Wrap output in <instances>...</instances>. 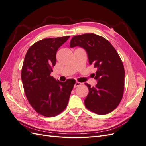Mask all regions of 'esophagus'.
<instances>
[{"label": "esophagus", "mask_w": 146, "mask_h": 146, "mask_svg": "<svg viewBox=\"0 0 146 146\" xmlns=\"http://www.w3.org/2000/svg\"><path fill=\"white\" fill-rule=\"evenodd\" d=\"M82 84V83H80V82H76V83H75V84H74V88H77V86L81 85Z\"/></svg>", "instance_id": "1"}]
</instances>
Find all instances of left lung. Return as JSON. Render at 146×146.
<instances>
[{"label": "left lung", "mask_w": 146, "mask_h": 146, "mask_svg": "<svg viewBox=\"0 0 146 146\" xmlns=\"http://www.w3.org/2000/svg\"><path fill=\"white\" fill-rule=\"evenodd\" d=\"M77 46L85 48L89 64L97 69L96 86L85 83L89 89L86 108L98 114L111 113L121 102L124 90L125 70L120 56L108 40L94 33L74 36L70 47Z\"/></svg>", "instance_id": "8db88e82"}]
</instances>
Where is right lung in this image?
Listing matches in <instances>:
<instances>
[{"mask_svg":"<svg viewBox=\"0 0 146 146\" xmlns=\"http://www.w3.org/2000/svg\"><path fill=\"white\" fill-rule=\"evenodd\" d=\"M70 36L45 38L31 46L25 56L21 78L26 97L41 115L54 117L63 111L76 81H57L50 76L58 48Z\"/></svg>","mask_w":146,"mask_h":146,"instance_id":"right-lung-1","label":"right lung"}]
</instances>
